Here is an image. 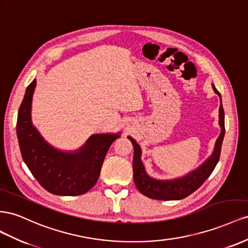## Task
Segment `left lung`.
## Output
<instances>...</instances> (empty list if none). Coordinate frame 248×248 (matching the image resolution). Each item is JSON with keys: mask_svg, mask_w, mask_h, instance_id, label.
Segmentation results:
<instances>
[{"mask_svg": "<svg viewBox=\"0 0 248 248\" xmlns=\"http://www.w3.org/2000/svg\"><path fill=\"white\" fill-rule=\"evenodd\" d=\"M212 87L215 93L220 97V107H219V125L221 128L220 135L217 138L214 151L210 157L203 163L194 169L193 171L182 176V178L173 180H155L148 175L144 169V165L141 161V148L140 145L132 137H129L134 146V158H133V178L137 189L143 195L153 200L159 201H178L183 200L193 193L199 189L203 182L206 181L211 173L213 172L220 158L221 145L224 138V111L221 103V95L218 90L212 84Z\"/></svg>", "mask_w": 248, "mask_h": 248, "instance_id": "1", "label": "left lung"}]
</instances>
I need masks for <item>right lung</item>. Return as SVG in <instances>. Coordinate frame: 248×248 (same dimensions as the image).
<instances>
[{
  "instance_id": "obj_1",
  "label": "right lung",
  "mask_w": 248,
  "mask_h": 248,
  "mask_svg": "<svg viewBox=\"0 0 248 248\" xmlns=\"http://www.w3.org/2000/svg\"><path fill=\"white\" fill-rule=\"evenodd\" d=\"M36 80L27 87L17 114L16 134L22 157L34 178L48 192L75 196L86 193L97 182L104 159L117 134H95L81 148L62 152L49 145L31 120Z\"/></svg>"
}]
</instances>
